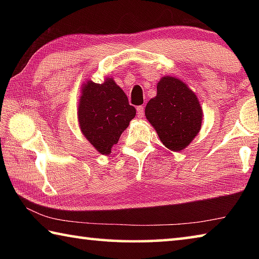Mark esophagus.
I'll list each match as a JSON object with an SVG mask.
<instances>
[{"mask_svg":"<svg viewBox=\"0 0 259 259\" xmlns=\"http://www.w3.org/2000/svg\"><path fill=\"white\" fill-rule=\"evenodd\" d=\"M137 112H138V116L143 117L144 116V107L143 106H138L137 107Z\"/></svg>","mask_w":259,"mask_h":259,"instance_id":"34e87169","label":"esophagus"}]
</instances>
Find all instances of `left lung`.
I'll return each instance as SVG.
<instances>
[{
    "label": "left lung",
    "mask_w": 259,
    "mask_h": 259,
    "mask_svg": "<svg viewBox=\"0 0 259 259\" xmlns=\"http://www.w3.org/2000/svg\"><path fill=\"white\" fill-rule=\"evenodd\" d=\"M156 88V97L146 105V119L165 147L175 152L182 151L201 129L202 108L199 99L176 77H162Z\"/></svg>",
    "instance_id": "left-lung-1"
}]
</instances>
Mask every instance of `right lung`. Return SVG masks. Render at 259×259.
<instances>
[{"label": "right lung", "mask_w": 259, "mask_h": 259, "mask_svg": "<svg viewBox=\"0 0 259 259\" xmlns=\"http://www.w3.org/2000/svg\"><path fill=\"white\" fill-rule=\"evenodd\" d=\"M78 123L83 135L102 154H109L136 115L124 91L107 78L102 84L88 81L78 104Z\"/></svg>", "instance_id": "add662e5"}]
</instances>
